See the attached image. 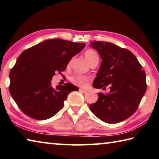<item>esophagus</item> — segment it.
Instances as JSON below:
<instances>
[{"instance_id": "esophagus-1", "label": "esophagus", "mask_w": 159, "mask_h": 159, "mask_svg": "<svg viewBox=\"0 0 159 159\" xmlns=\"http://www.w3.org/2000/svg\"><path fill=\"white\" fill-rule=\"evenodd\" d=\"M79 91L80 93H86L88 92L87 90H84V89H79Z\"/></svg>"}]
</instances>
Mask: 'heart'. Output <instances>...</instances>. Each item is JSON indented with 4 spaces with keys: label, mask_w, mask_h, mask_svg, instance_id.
<instances>
[{
    "label": "heart",
    "mask_w": 159,
    "mask_h": 159,
    "mask_svg": "<svg viewBox=\"0 0 159 159\" xmlns=\"http://www.w3.org/2000/svg\"><path fill=\"white\" fill-rule=\"evenodd\" d=\"M84 57L85 60L88 61L90 64L93 61L99 59V56L95 50H87L84 52ZM70 80L73 84L80 87L85 86L87 83L90 80V78L87 76H81V75H74V76L70 78Z\"/></svg>",
    "instance_id": "1"
}]
</instances>
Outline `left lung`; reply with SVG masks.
I'll list each match as a JSON object with an SVG mask.
<instances>
[{"instance_id": "left-lung-1", "label": "left lung", "mask_w": 159, "mask_h": 159, "mask_svg": "<svg viewBox=\"0 0 159 159\" xmlns=\"http://www.w3.org/2000/svg\"><path fill=\"white\" fill-rule=\"evenodd\" d=\"M102 62L93 85L98 89L109 86L110 92L98 93L90 109L102 121L121 122L133 115L147 90L146 74L133 52L109 42L95 41Z\"/></svg>"}]
</instances>
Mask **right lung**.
I'll return each instance as SVG.
<instances>
[{
  "instance_id": "obj_1",
  "label": "right lung",
  "mask_w": 159,
  "mask_h": 159,
  "mask_svg": "<svg viewBox=\"0 0 159 159\" xmlns=\"http://www.w3.org/2000/svg\"><path fill=\"white\" fill-rule=\"evenodd\" d=\"M83 43L60 39L46 40L26 49L10 72V93L16 104L28 116L48 119L64 106L69 94L79 88L66 83L51 85L56 71L66 69L71 58L85 48Z\"/></svg>"
}]
</instances>
